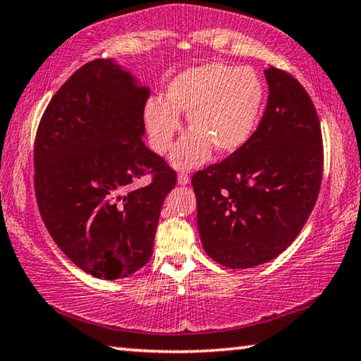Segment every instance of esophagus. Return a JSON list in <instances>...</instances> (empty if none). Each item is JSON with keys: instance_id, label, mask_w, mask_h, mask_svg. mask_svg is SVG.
<instances>
[{"instance_id": "obj_1", "label": "esophagus", "mask_w": 361, "mask_h": 361, "mask_svg": "<svg viewBox=\"0 0 361 361\" xmlns=\"http://www.w3.org/2000/svg\"><path fill=\"white\" fill-rule=\"evenodd\" d=\"M178 183H180V185H188V183H189V175L186 172L178 173Z\"/></svg>"}]
</instances>
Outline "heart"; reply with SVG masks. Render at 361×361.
Segmentation results:
<instances>
[{"label":"heart","instance_id":"1","mask_svg":"<svg viewBox=\"0 0 361 361\" xmlns=\"http://www.w3.org/2000/svg\"><path fill=\"white\" fill-rule=\"evenodd\" d=\"M264 97V84L250 66L207 63L189 68L169 82L166 100L146 102L151 146L166 154L181 129L178 113H186L192 132L173 151L176 167L199 166L210 157L212 148L219 154L239 151L258 127Z\"/></svg>","mask_w":361,"mask_h":361}]
</instances>
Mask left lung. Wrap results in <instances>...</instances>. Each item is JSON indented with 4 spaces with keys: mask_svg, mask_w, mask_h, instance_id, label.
I'll return each mask as SVG.
<instances>
[{
    "mask_svg": "<svg viewBox=\"0 0 361 361\" xmlns=\"http://www.w3.org/2000/svg\"><path fill=\"white\" fill-rule=\"evenodd\" d=\"M267 105L242 149L192 175L197 229L212 259L250 269L288 248L319 197L323 145L319 114L290 73L264 71Z\"/></svg>",
    "mask_w": 361,
    "mask_h": 361,
    "instance_id": "obj_1",
    "label": "left lung"
}]
</instances>
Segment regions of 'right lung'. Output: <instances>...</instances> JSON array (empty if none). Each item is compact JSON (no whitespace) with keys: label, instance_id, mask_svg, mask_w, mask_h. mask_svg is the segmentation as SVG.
Returning a JSON list of instances; mask_svg holds the SVG:
<instances>
[{"label":"right lung","instance_id":"right-lung-1","mask_svg":"<svg viewBox=\"0 0 361 361\" xmlns=\"http://www.w3.org/2000/svg\"><path fill=\"white\" fill-rule=\"evenodd\" d=\"M148 87L109 59L82 65L49 102L35 138V194L49 234L97 279L149 261L176 172L146 148ZM150 175V183L139 180Z\"/></svg>","mask_w":361,"mask_h":361}]
</instances>
